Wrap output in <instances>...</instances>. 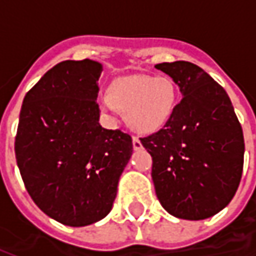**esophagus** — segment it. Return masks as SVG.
Instances as JSON below:
<instances>
[{
	"instance_id": "1",
	"label": "esophagus",
	"mask_w": 256,
	"mask_h": 256,
	"mask_svg": "<svg viewBox=\"0 0 256 256\" xmlns=\"http://www.w3.org/2000/svg\"><path fill=\"white\" fill-rule=\"evenodd\" d=\"M133 148L136 150H138L142 148V144H141V141H140L137 137H133Z\"/></svg>"
}]
</instances>
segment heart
Masks as SVG:
<instances>
[{
  "mask_svg": "<svg viewBox=\"0 0 256 256\" xmlns=\"http://www.w3.org/2000/svg\"><path fill=\"white\" fill-rule=\"evenodd\" d=\"M178 100L180 90L170 76L137 74L114 79L98 106L106 115L124 112L126 123L134 132L152 134L170 122Z\"/></svg>",
  "mask_w": 256,
  "mask_h": 256,
  "instance_id": "b5f03b06",
  "label": "heart"
}]
</instances>
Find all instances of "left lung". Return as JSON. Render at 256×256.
Wrapping results in <instances>:
<instances>
[{
  "label": "left lung",
  "mask_w": 256,
  "mask_h": 256,
  "mask_svg": "<svg viewBox=\"0 0 256 256\" xmlns=\"http://www.w3.org/2000/svg\"><path fill=\"white\" fill-rule=\"evenodd\" d=\"M182 100L166 126L141 138L152 156L156 196L181 220L212 216L230 203L242 180L244 136L225 89L189 62L155 66Z\"/></svg>",
  "instance_id": "1"
}]
</instances>
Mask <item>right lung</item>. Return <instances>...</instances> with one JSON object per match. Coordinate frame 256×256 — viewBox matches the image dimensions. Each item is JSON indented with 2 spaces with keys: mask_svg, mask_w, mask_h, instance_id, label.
Here are the masks:
<instances>
[{
  "mask_svg": "<svg viewBox=\"0 0 256 256\" xmlns=\"http://www.w3.org/2000/svg\"><path fill=\"white\" fill-rule=\"evenodd\" d=\"M97 62L66 60L31 88L20 110L14 154L27 192L67 226H86L112 210L133 154L128 134L98 123Z\"/></svg>",
  "mask_w": 256,
  "mask_h": 256,
  "instance_id": "obj_1",
  "label": "right lung"
}]
</instances>
